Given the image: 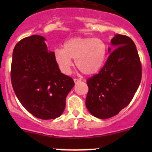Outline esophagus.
<instances>
[{"label": "esophagus", "mask_w": 152, "mask_h": 152, "mask_svg": "<svg viewBox=\"0 0 152 152\" xmlns=\"http://www.w3.org/2000/svg\"><path fill=\"white\" fill-rule=\"evenodd\" d=\"M73 80H74L75 84H77V83H79V82H81V79H74Z\"/></svg>", "instance_id": "obj_1"}]
</instances>
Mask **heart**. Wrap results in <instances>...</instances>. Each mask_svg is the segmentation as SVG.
<instances>
[{
    "mask_svg": "<svg viewBox=\"0 0 152 152\" xmlns=\"http://www.w3.org/2000/svg\"><path fill=\"white\" fill-rule=\"evenodd\" d=\"M107 53V45L102 39L76 37L67 39L64 44V48L55 49L53 55L62 73H70L73 66L72 59H74L76 67L82 73L93 75L103 66Z\"/></svg>",
    "mask_w": 152,
    "mask_h": 152,
    "instance_id": "1",
    "label": "heart"
}]
</instances>
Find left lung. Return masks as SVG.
Here are the masks:
<instances>
[{
  "instance_id": "1",
  "label": "left lung",
  "mask_w": 152,
  "mask_h": 152,
  "mask_svg": "<svg viewBox=\"0 0 152 152\" xmlns=\"http://www.w3.org/2000/svg\"><path fill=\"white\" fill-rule=\"evenodd\" d=\"M111 43L116 48L99 73L87 80L86 107L93 116L101 119L113 117L128 106L142 78L141 62L132 39L117 34Z\"/></svg>"
}]
</instances>
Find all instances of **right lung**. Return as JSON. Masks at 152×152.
Here are the masks:
<instances>
[{"label": "right lung", "instance_id": "right-lung-1", "mask_svg": "<svg viewBox=\"0 0 152 152\" xmlns=\"http://www.w3.org/2000/svg\"><path fill=\"white\" fill-rule=\"evenodd\" d=\"M45 38L32 35L16 44L12 54L11 82L20 104L42 120L59 117L65 108L73 79L61 73L54 52L48 51Z\"/></svg>", "mask_w": 152, "mask_h": 152}]
</instances>
